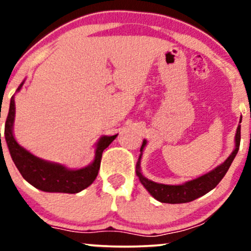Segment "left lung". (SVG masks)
<instances>
[{"label":"left lung","instance_id":"obj_1","mask_svg":"<svg viewBox=\"0 0 251 251\" xmlns=\"http://www.w3.org/2000/svg\"><path fill=\"white\" fill-rule=\"evenodd\" d=\"M242 122V118L240 123ZM240 142H241V125L237 126L235 134V149L231 152V154L224 160L223 163L220 164L217 168L208 172V174L201 176V177L196 178V179L185 181L183 184H178V185H166V184L155 183L148 179L142 174L140 170V162H142V155L143 151L146 146V139L143 140V145L140 148V155L138 158L137 166H135V174H137L138 178H139L140 183L143 186L149 191V194L152 197L155 198L157 201H162V203H170V204H180V203H189L197 198L201 197L212 189L217 186V184L222 180V178L226 176V174L229 170L230 165H231L232 160L235 159L236 154H237L238 149H240Z\"/></svg>","mask_w":251,"mask_h":251}]
</instances>
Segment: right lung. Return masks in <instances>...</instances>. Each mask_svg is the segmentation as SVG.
<instances>
[{"instance_id":"obj_1","label":"right lung","mask_w":251,"mask_h":251,"mask_svg":"<svg viewBox=\"0 0 251 251\" xmlns=\"http://www.w3.org/2000/svg\"><path fill=\"white\" fill-rule=\"evenodd\" d=\"M24 83L25 81L21 82L16 92H20ZM14 122H15V100H14V97H11L9 113L5 120L4 127L5 143L10 152L11 159L22 177L34 188L45 192L77 194L83 189L88 188L99 172L103 150L107 148L118 135H102L99 138L96 144L94 159L87 166L81 169H68L62 164L41 159L20 145L14 137Z\"/></svg>"}]
</instances>
